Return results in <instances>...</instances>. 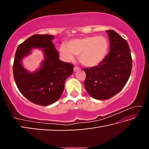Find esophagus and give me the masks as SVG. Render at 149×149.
<instances>
[{
  "mask_svg": "<svg viewBox=\"0 0 149 149\" xmlns=\"http://www.w3.org/2000/svg\"><path fill=\"white\" fill-rule=\"evenodd\" d=\"M80 70V68L77 67V66H75L74 68V72H77V71H78V70Z\"/></svg>",
  "mask_w": 149,
  "mask_h": 149,
  "instance_id": "obj_1",
  "label": "esophagus"
}]
</instances>
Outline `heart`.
Here are the masks:
<instances>
[{
	"label": "heart",
	"mask_w": 149,
	"mask_h": 149,
	"mask_svg": "<svg viewBox=\"0 0 149 149\" xmlns=\"http://www.w3.org/2000/svg\"><path fill=\"white\" fill-rule=\"evenodd\" d=\"M60 47V53L65 60L74 59L79 55V60L87 67H94L104 59L108 50L107 40L102 36L86 37L71 40Z\"/></svg>",
	"instance_id": "b5f03b06"
}]
</instances>
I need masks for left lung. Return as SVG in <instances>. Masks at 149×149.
<instances>
[{
    "label": "left lung",
    "instance_id": "1",
    "mask_svg": "<svg viewBox=\"0 0 149 149\" xmlns=\"http://www.w3.org/2000/svg\"><path fill=\"white\" fill-rule=\"evenodd\" d=\"M110 52L97 65L84 68L86 74L84 86L91 97L107 100L114 97L125 86L132 69V58L127 41L113 30L107 31Z\"/></svg>",
    "mask_w": 149,
    "mask_h": 149
}]
</instances>
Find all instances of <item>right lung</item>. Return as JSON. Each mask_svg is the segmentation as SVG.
<instances>
[{
    "label": "right lung",
    "mask_w": 149,
    "mask_h": 149,
    "mask_svg": "<svg viewBox=\"0 0 149 149\" xmlns=\"http://www.w3.org/2000/svg\"><path fill=\"white\" fill-rule=\"evenodd\" d=\"M50 35H32L18 45L15 54L13 74L20 93L27 100L41 106H48L57 101L64 89L65 81L74 72V65L59 59ZM33 47L43 50L45 60L41 68L31 73L21 65V60Z\"/></svg>",
    "instance_id": "1"
}]
</instances>
